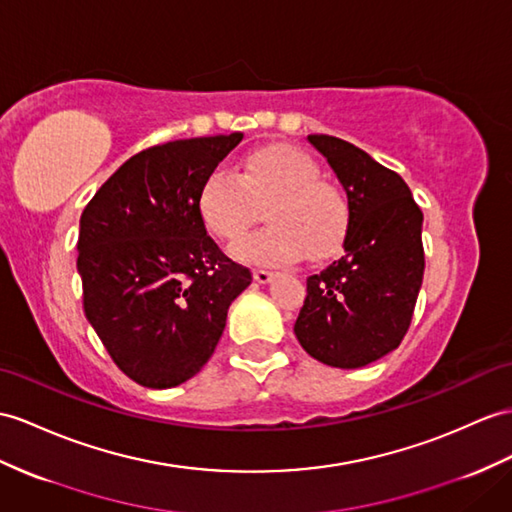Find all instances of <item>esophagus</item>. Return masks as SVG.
<instances>
[{"mask_svg":"<svg viewBox=\"0 0 512 512\" xmlns=\"http://www.w3.org/2000/svg\"><path fill=\"white\" fill-rule=\"evenodd\" d=\"M273 278H276V273H273V271H265V269H256V271H254V280H256L258 284H267V282H271Z\"/></svg>","mask_w":512,"mask_h":512,"instance_id":"obj_1","label":"esophagus"}]
</instances>
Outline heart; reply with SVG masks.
<instances>
[{
    "mask_svg": "<svg viewBox=\"0 0 512 512\" xmlns=\"http://www.w3.org/2000/svg\"><path fill=\"white\" fill-rule=\"evenodd\" d=\"M269 205V228L232 247V256L254 265H289L332 256L350 228V206L334 184L321 180L317 162L297 149H263L241 173L217 167L197 195L204 226L221 241H236Z\"/></svg>",
    "mask_w": 512,
    "mask_h": 512,
    "instance_id": "b5f03b06",
    "label": "heart"
}]
</instances>
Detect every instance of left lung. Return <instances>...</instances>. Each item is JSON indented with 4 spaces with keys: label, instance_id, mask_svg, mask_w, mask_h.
<instances>
[{
    "label": "left lung",
    "instance_id": "1",
    "mask_svg": "<svg viewBox=\"0 0 512 512\" xmlns=\"http://www.w3.org/2000/svg\"><path fill=\"white\" fill-rule=\"evenodd\" d=\"M350 206L343 256L306 280L295 336L319 363L358 369L397 350L423 280V215L408 184L363 149L310 134Z\"/></svg>",
    "mask_w": 512,
    "mask_h": 512
}]
</instances>
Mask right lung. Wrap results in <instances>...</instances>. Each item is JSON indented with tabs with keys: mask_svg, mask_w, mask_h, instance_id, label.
Wrapping results in <instances>:
<instances>
[{
	"mask_svg": "<svg viewBox=\"0 0 512 512\" xmlns=\"http://www.w3.org/2000/svg\"><path fill=\"white\" fill-rule=\"evenodd\" d=\"M243 132L143 149L80 217L84 315L136 384L171 389L202 369L252 273L206 234L197 195Z\"/></svg>",
	"mask_w": 512,
	"mask_h": 512,
	"instance_id": "obj_1",
	"label": "right lung"
}]
</instances>
